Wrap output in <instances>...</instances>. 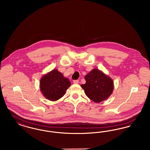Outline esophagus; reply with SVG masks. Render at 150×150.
Wrapping results in <instances>:
<instances>
[{"label": "esophagus", "mask_w": 150, "mask_h": 150, "mask_svg": "<svg viewBox=\"0 0 150 150\" xmlns=\"http://www.w3.org/2000/svg\"><path fill=\"white\" fill-rule=\"evenodd\" d=\"M73 83H74V84H78L79 83V80H75L73 81Z\"/></svg>", "instance_id": "esophagus-1"}]
</instances>
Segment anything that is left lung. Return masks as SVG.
<instances>
[{
	"label": "left lung",
	"instance_id": "left-lung-1",
	"mask_svg": "<svg viewBox=\"0 0 150 150\" xmlns=\"http://www.w3.org/2000/svg\"><path fill=\"white\" fill-rule=\"evenodd\" d=\"M86 83L81 84L86 96L93 102L99 103L107 100L114 90V81L97 69H94L84 77Z\"/></svg>",
	"mask_w": 150,
	"mask_h": 150
}]
</instances>
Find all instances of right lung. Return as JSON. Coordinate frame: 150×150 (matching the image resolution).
<instances>
[{
  "instance_id": "obj_1",
  "label": "right lung",
  "mask_w": 150,
  "mask_h": 150,
  "mask_svg": "<svg viewBox=\"0 0 150 150\" xmlns=\"http://www.w3.org/2000/svg\"><path fill=\"white\" fill-rule=\"evenodd\" d=\"M70 86L69 79L64 77L57 69H53L44 75L40 80V92L45 98L51 101L62 98Z\"/></svg>"
}]
</instances>
